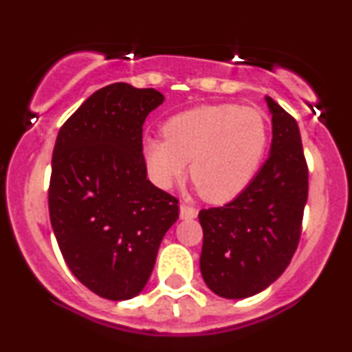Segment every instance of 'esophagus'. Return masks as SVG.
Segmentation results:
<instances>
[{"label": "esophagus", "mask_w": 352, "mask_h": 352, "mask_svg": "<svg viewBox=\"0 0 352 352\" xmlns=\"http://www.w3.org/2000/svg\"><path fill=\"white\" fill-rule=\"evenodd\" d=\"M197 217V210L187 204H180V218L182 220H192Z\"/></svg>", "instance_id": "1"}]
</instances>
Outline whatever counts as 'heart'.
<instances>
[{
  "label": "heart",
  "instance_id": "b5f03b06",
  "mask_svg": "<svg viewBox=\"0 0 352 352\" xmlns=\"http://www.w3.org/2000/svg\"><path fill=\"white\" fill-rule=\"evenodd\" d=\"M165 139L144 142L151 179L170 188L187 173L213 204L235 199L256 175L268 147L263 112L236 104H204L168 117Z\"/></svg>",
  "mask_w": 352,
  "mask_h": 352
}]
</instances>
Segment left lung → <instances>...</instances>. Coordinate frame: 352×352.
Masks as SVG:
<instances>
[{
  "mask_svg": "<svg viewBox=\"0 0 352 352\" xmlns=\"http://www.w3.org/2000/svg\"><path fill=\"white\" fill-rule=\"evenodd\" d=\"M270 157L235 200L201 210L200 272L213 293L243 300L263 292L296 252L308 200V165L296 120L272 98Z\"/></svg>",
  "mask_w": 352,
  "mask_h": 352,
  "instance_id": "left-lung-1",
  "label": "left lung"
}]
</instances>
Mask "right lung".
Instances as JSON below:
<instances>
[{
    "label": "right lung",
    "mask_w": 352,
    "mask_h": 352,
    "mask_svg": "<svg viewBox=\"0 0 352 352\" xmlns=\"http://www.w3.org/2000/svg\"><path fill=\"white\" fill-rule=\"evenodd\" d=\"M164 102L155 89L116 82L60 127L52 152L50 217L78 280L112 301L144 289L179 200L147 179L142 125Z\"/></svg>",
    "instance_id": "obj_1"
}]
</instances>
